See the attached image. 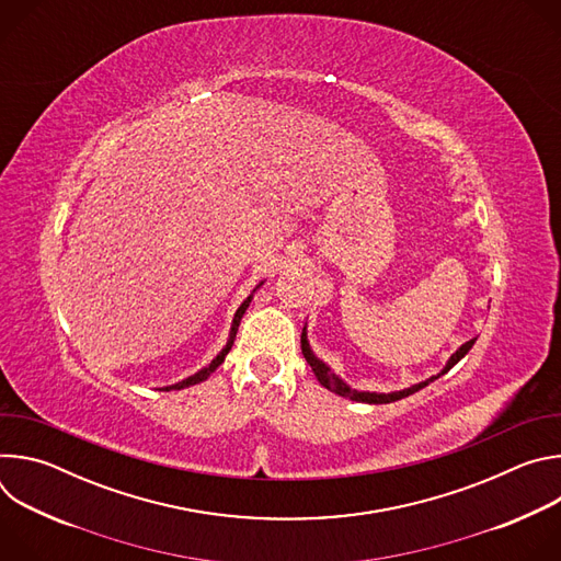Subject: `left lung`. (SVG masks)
<instances>
[{"label":"left lung","instance_id":"8db88e82","mask_svg":"<svg viewBox=\"0 0 561 561\" xmlns=\"http://www.w3.org/2000/svg\"><path fill=\"white\" fill-rule=\"evenodd\" d=\"M474 340H477V337H474ZM474 340L461 344V346L450 355V359L446 362V366H444V370H442L439 375H433V377L426 379V381H420V383H415V386H411V388L397 390V392H368V390H355V388H351V386H348L342 377H337L322 359L314 357V353L310 351V344H308V340H306V327H304V331H301V353H304L306 362L310 364V368H312L317 381L322 383L324 388H329L331 392L342 394V397H348V399H353V402H364V404H390V402H397V399H404V397H409V394L422 390L424 386H428L431 381H435L437 377H442L444 373H448V370L472 348Z\"/></svg>","mask_w":561,"mask_h":561}]
</instances>
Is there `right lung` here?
<instances>
[{"label": "right lung", "mask_w": 561, "mask_h": 561, "mask_svg": "<svg viewBox=\"0 0 561 561\" xmlns=\"http://www.w3.org/2000/svg\"><path fill=\"white\" fill-rule=\"evenodd\" d=\"M264 284V282H262ZM260 284V286H262ZM257 286V288H260ZM255 288V290H257ZM253 290V293H255ZM251 299H253V295H249L244 301H242V306L237 308V312H234V317H232V327H230V335H228V342H226V346L221 348V353L206 366V368H202V370H197L195 375H191V377H186V379H182V381H178V383H173V386H167L164 390H182V388H188V386H195V383H199V381H204V379H208L210 377V373H215V368L226 359V355H228V351H230V346H232V342H234V335H237V329H239V322H242V317H244V312H247V308H249V304H251Z\"/></svg>", "instance_id": "right-lung-1"}]
</instances>
